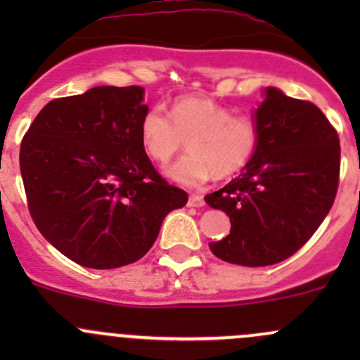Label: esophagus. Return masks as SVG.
<instances>
[{
  "label": "esophagus",
  "mask_w": 360,
  "mask_h": 360,
  "mask_svg": "<svg viewBox=\"0 0 360 360\" xmlns=\"http://www.w3.org/2000/svg\"><path fill=\"white\" fill-rule=\"evenodd\" d=\"M188 205H190V207H202V205H205V200H203L202 195L191 193L190 200H188Z\"/></svg>",
  "instance_id": "esophagus-1"
}]
</instances>
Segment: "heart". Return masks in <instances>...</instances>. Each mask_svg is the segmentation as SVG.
Returning <instances> with one entry per match:
<instances>
[{"label": "heart", "instance_id": "heart-1", "mask_svg": "<svg viewBox=\"0 0 360 360\" xmlns=\"http://www.w3.org/2000/svg\"><path fill=\"white\" fill-rule=\"evenodd\" d=\"M259 141L256 122L233 115L224 104L205 96L177 97L170 116L153 108L141 120L144 151L165 165L190 146L191 153L167 169L170 179L184 186H200L216 174L230 177L252 158Z\"/></svg>", "mask_w": 360, "mask_h": 360}]
</instances>
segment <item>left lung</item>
<instances>
[{
	"instance_id": "1",
	"label": "left lung",
	"mask_w": 360,
	"mask_h": 360,
	"mask_svg": "<svg viewBox=\"0 0 360 360\" xmlns=\"http://www.w3.org/2000/svg\"><path fill=\"white\" fill-rule=\"evenodd\" d=\"M256 110L259 141L244 172L205 202L231 230L209 248L219 259L268 266L291 257L317 231L340 183V137L310 101L268 86Z\"/></svg>"
}]
</instances>
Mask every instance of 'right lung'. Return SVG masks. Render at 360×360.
<instances>
[{"label":"right lung","instance_id":"obj_1","mask_svg":"<svg viewBox=\"0 0 360 360\" xmlns=\"http://www.w3.org/2000/svg\"><path fill=\"white\" fill-rule=\"evenodd\" d=\"M144 90L94 86L53 99L20 144L29 214L75 263L110 270L141 259L188 193L167 183L141 143Z\"/></svg>","mask_w":360,"mask_h":360}]
</instances>
